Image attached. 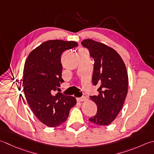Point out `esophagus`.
<instances>
[{"instance_id":"1","label":"esophagus","mask_w":154,"mask_h":154,"mask_svg":"<svg viewBox=\"0 0 154 154\" xmlns=\"http://www.w3.org/2000/svg\"><path fill=\"white\" fill-rule=\"evenodd\" d=\"M76 100L78 102H84V101H86L87 98L85 96H82V97H81V98H77Z\"/></svg>"}]
</instances>
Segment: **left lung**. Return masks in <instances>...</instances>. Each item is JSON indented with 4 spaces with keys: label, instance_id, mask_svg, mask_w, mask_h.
<instances>
[{
    "label": "left lung",
    "instance_id": "left-lung-1",
    "mask_svg": "<svg viewBox=\"0 0 154 154\" xmlns=\"http://www.w3.org/2000/svg\"><path fill=\"white\" fill-rule=\"evenodd\" d=\"M94 59L93 85H98V96L90 99L97 105V113L89 120L99 125H107L115 120L126 97L128 76L123 60L113 48L102 43L87 39L81 42Z\"/></svg>",
    "mask_w": 154,
    "mask_h": 154
}]
</instances>
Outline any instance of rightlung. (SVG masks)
<instances>
[{
	"label": "right lung",
	"mask_w": 154,
	"mask_h": 154,
	"mask_svg": "<svg viewBox=\"0 0 154 154\" xmlns=\"http://www.w3.org/2000/svg\"><path fill=\"white\" fill-rule=\"evenodd\" d=\"M77 46L74 41L48 40L34 49L25 62L23 80L25 97L34 114L47 126L54 128L64 123L76 103L74 97L57 91L64 82L62 53Z\"/></svg>",
	"instance_id": "obj_1"
}]
</instances>
